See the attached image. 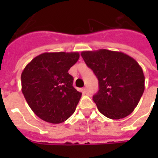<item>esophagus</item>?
<instances>
[{
  "mask_svg": "<svg viewBox=\"0 0 158 158\" xmlns=\"http://www.w3.org/2000/svg\"><path fill=\"white\" fill-rule=\"evenodd\" d=\"M83 91H84V94H88V90H87L86 88H84V89H83Z\"/></svg>",
  "mask_w": 158,
  "mask_h": 158,
  "instance_id": "esophagus-1",
  "label": "esophagus"
}]
</instances>
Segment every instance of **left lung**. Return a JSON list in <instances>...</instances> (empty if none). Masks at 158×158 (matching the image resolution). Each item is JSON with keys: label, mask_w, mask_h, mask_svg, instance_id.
Returning a JSON list of instances; mask_svg holds the SVG:
<instances>
[{"label": "left lung", "mask_w": 158, "mask_h": 158, "mask_svg": "<svg viewBox=\"0 0 158 158\" xmlns=\"http://www.w3.org/2000/svg\"><path fill=\"white\" fill-rule=\"evenodd\" d=\"M86 64L98 79L93 100L100 112L112 120L126 117L137 106L144 91V74L130 56L100 49L82 52Z\"/></svg>", "instance_id": "1"}]
</instances>
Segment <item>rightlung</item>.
<instances>
[{
    "mask_svg": "<svg viewBox=\"0 0 158 158\" xmlns=\"http://www.w3.org/2000/svg\"><path fill=\"white\" fill-rule=\"evenodd\" d=\"M79 52H45L33 58L21 74L22 93L28 106L47 122H64L74 112L82 94L68 71Z\"/></svg>",
    "mask_w": 158,
    "mask_h": 158,
    "instance_id": "obj_1",
    "label": "right lung"
}]
</instances>
